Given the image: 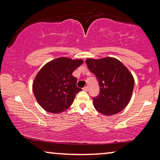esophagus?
Here are the masks:
<instances>
[{"mask_svg": "<svg viewBox=\"0 0 160 160\" xmlns=\"http://www.w3.org/2000/svg\"><path fill=\"white\" fill-rule=\"evenodd\" d=\"M82 89H83V91H87L88 90V86H85L84 88H82Z\"/></svg>", "mask_w": 160, "mask_h": 160, "instance_id": "34e87169", "label": "esophagus"}]
</instances>
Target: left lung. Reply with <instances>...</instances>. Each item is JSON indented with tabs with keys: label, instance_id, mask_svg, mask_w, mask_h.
<instances>
[{
	"label": "left lung",
	"instance_id": "8db88e82",
	"mask_svg": "<svg viewBox=\"0 0 160 160\" xmlns=\"http://www.w3.org/2000/svg\"><path fill=\"white\" fill-rule=\"evenodd\" d=\"M86 63L99 85V95L93 97L95 109L105 116L124 109L130 101L135 84L128 69L118 59L110 57L88 58Z\"/></svg>",
	"mask_w": 160,
	"mask_h": 160
}]
</instances>
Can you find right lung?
Returning a JSON list of instances; mask_svg holds the SVG:
<instances>
[{"label":"right lung","mask_w":160,"mask_h":160,"mask_svg":"<svg viewBox=\"0 0 160 160\" xmlns=\"http://www.w3.org/2000/svg\"><path fill=\"white\" fill-rule=\"evenodd\" d=\"M83 61L61 57L46 63L33 82V91L39 105L46 111L60 113L69 108L77 93L82 90L77 86L72 72Z\"/></svg>","instance_id":"right-lung-1"}]
</instances>
